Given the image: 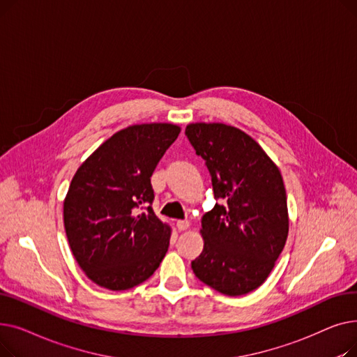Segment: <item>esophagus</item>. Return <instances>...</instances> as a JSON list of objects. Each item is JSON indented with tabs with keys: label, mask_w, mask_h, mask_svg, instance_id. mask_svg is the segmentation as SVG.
Instances as JSON below:
<instances>
[{
	"label": "esophagus",
	"mask_w": 357,
	"mask_h": 357,
	"mask_svg": "<svg viewBox=\"0 0 357 357\" xmlns=\"http://www.w3.org/2000/svg\"><path fill=\"white\" fill-rule=\"evenodd\" d=\"M176 227L179 229V230H188L190 227H191V222H190V220H178L176 221Z\"/></svg>",
	"instance_id": "1"
}]
</instances>
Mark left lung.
<instances>
[{
  "label": "left lung",
  "mask_w": 357,
  "mask_h": 357,
  "mask_svg": "<svg viewBox=\"0 0 357 357\" xmlns=\"http://www.w3.org/2000/svg\"><path fill=\"white\" fill-rule=\"evenodd\" d=\"M185 135L213 181L215 204L201 218L202 253L192 271L215 291L237 296L265 282L289 231L287 191L276 163L245 131L224 123H191Z\"/></svg>",
  "instance_id": "obj_1"
}]
</instances>
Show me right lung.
<instances>
[{
	"label": "right lung",
	"instance_id": "obj_1",
	"mask_svg": "<svg viewBox=\"0 0 357 357\" xmlns=\"http://www.w3.org/2000/svg\"><path fill=\"white\" fill-rule=\"evenodd\" d=\"M181 127L128 126L81 163L63 199L69 248L84 273L102 288L130 289L152 276L165 257L172 229L152 207L156 165Z\"/></svg>",
	"mask_w": 357,
	"mask_h": 357
}]
</instances>
